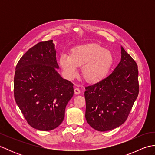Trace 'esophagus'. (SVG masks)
I'll return each mask as SVG.
<instances>
[{
    "mask_svg": "<svg viewBox=\"0 0 155 155\" xmlns=\"http://www.w3.org/2000/svg\"><path fill=\"white\" fill-rule=\"evenodd\" d=\"M74 91V93L76 94H79L81 93V90L79 89V88H75Z\"/></svg>",
    "mask_w": 155,
    "mask_h": 155,
    "instance_id": "34e87169",
    "label": "esophagus"
}]
</instances>
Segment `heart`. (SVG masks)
Listing matches in <instances>:
<instances>
[{"label": "heart", "instance_id": "obj_1", "mask_svg": "<svg viewBox=\"0 0 155 155\" xmlns=\"http://www.w3.org/2000/svg\"><path fill=\"white\" fill-rule=\"evenodd\" d=\"M112 52L96 43L79 45L71 48L69 56L61 54L58 63L69 79L75 77L78 67L82 77L88 83H96L107 77L114 64Z\"/></svg>", "mask_w": 155, "mask_h": 155}]
</instances>
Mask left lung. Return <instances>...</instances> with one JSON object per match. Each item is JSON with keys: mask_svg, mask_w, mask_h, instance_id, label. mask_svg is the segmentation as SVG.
<instances>
[{"mask_svg": "<svg viewBox=\"0 0 155 155\" xmlns=\"http://www.w3.org/2000/svg\"><path fill=\"white\" fill-rule=\"evenodd\" d=\"M136 62L121 47V59L107 78L85 87V118L98 131L113 130L123 124L139 94Z\"/></svg>", "mask_w": 155, "mask_h": 155, "instance_id": "1", "label": "left lung"}]
</instances>
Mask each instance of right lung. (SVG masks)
<instances>
[{"label": "right lung", "instance_id": "obj_1", "mask_svg": "<svg viewBox=\"0 0 155 155\" xmlns=\"http://www.w3.org/2000/svg\"><path fill=\"white\" fill-rule=\"evenodd\" d=\"M52 40L31 48L16 66L14 95L16 103L31 126L48 131L60 125L73 84L58 74Z\"/></svg>", "mask_w": 155, "mask_h": 155}]
</instances>
